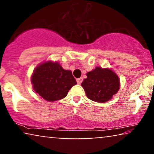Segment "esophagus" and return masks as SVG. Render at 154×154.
Instances as JSON below:
<instances>
[{
    "label": "esophagus",
    "instance_id": "esophagus-1",
    "mask_svg": "<svg viewBox=\"0 0 154 154\" xmlns=\"http://www.w3.org/2000/svg\"><path fill=\"white\" fill-rule=\"evenodd\" d=\"M76 81H77V83H78V84H81L82 82H83V78H79V79H76Z\"/></svg>",
    "mask_w": 154,
    "mask_h": 154
}]
</instances>
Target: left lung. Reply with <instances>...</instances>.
I'll use <instances>...</instances> for the list:
<instances>
[{
	"instance_id": "left-lung-1",
	"label": "left lung",
	"mask_w": 154,
	"mask_h": 154,
	"mask_svg": "<svg viewBox=\"0 0 154 154\" xmlns=\"http://www.w3.org/2000/svg\"><path fill=\"white\" fill-rule=\"evenodd\" d=\"M86 75L81 86L88 97L94 102H108L120 89V79L112 69L97 66Z\"/></svg>"
}]
</instances>
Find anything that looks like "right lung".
<instances>
[{"label":"right lung","instance_id":"obj_1","mask_svg":"<svg viewBox=\"0 0 154 154\" xmlns=\"http://www.w3.org/2000/svg\"><path fill=\"white\" fill-rule=\"evenodd\" d=\"M31 79L35 93L48 102L64 98L77 84L70 70H65L57 62L50 60L38 65Z\"/></svg>","mask_w":154,"mask_h":154}]
</instances>
